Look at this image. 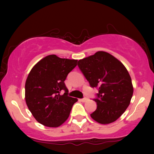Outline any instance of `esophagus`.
<instances>
[{
    "label": "esophagus",
    "mask_w": 154,
    "mask_h": 154,
    "mask_svg": "<svg viewBox=\"0 0 154 154\" xmlns=\"http://www.w3.org/2000/svg\"><path fill=\"white\" fill-rule=\"evenodd\" d=\"M87 100H88V99L85 97L83 98V99H80V101H81V102H85Z\"/></svg>",
    "instance_id": "34e87169"
}]
</instances>
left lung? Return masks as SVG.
Returning <instances> with one entry per match:
<instances>
[{
  "instance_id": "8db88e82",
  "label": "left lung",
  "mask_w": 154,
  "mask_h": 154,
  "mask_svg": "<svg viewBox=\"0 0 154 154\" xmlns=\"http://www.w3.org/2000/svg\"><path fill=\"white\" fill-rule=\"evenodd\" d=\"M80 70L92 88H97V109L90 114L94 121L109 124L116 121L129 106L133 86L125 66L111 54L97 52L78 62Z\"/></svg>"
}]
</instances>
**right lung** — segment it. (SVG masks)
<instances>
[{"mask_svg":"<svg viewBox=\"0 0 154 154\" xmlns=\"http://www.w3.org/2000/svg\"><path fill=\"white\" fill-rule=\"evenodd\" d=\"M78 60L50 54L31 69L25 83V100L35 120L47 127L64 123L78 100L68 96L64 81L76 66ZM64 90L65 93L60 94Z\"/></svg>","mask_w":154,"mask_h":154,"instance_id":"add662e5","label":"right lung"}]
</instances>
